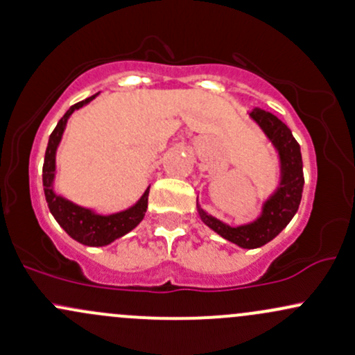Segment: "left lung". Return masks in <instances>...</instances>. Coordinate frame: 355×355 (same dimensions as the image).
I'll use <instances>...</instances> for the list:
<instances>
[{
  "label": "left lung",
  "mask_w": 355,
  "mask_h": 355,
  "mask_svg": "<svg viewBox=\"0 0 355 355\" xmlns=\"http://www.w3.org/2000/svg\"><path fill=\"white\" fill-rule=\"evenodd\" d=\"M249 115L277 150L281 164L279 186L262 205L261 216L250 223L230 227L215 216L208 215L203 208H200V205H198V213L201 222L222 235L225 240L237 243L242 249H257L277 237L296 215L303 194L304 178L300 144L295 140L291 130L279 118L261 108H254Z\"/></svg>",
  "instance_id": "left-lung-1"
}]
</instances>
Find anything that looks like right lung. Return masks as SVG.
I'll list each match as a JSON object with an SVG mask.
<instances>
[{
    "label": "right lung",
    "instance_id": "right-lung-1",
    "mask_svg": "<svg viewBox=\"0 0 355 355\" xmlns=\"http://www.w3.org/2000/svg\"><path fill=\"white\" fill-rule=\"evenodd\" d=\"M98 96L86 98V100L76 103L66 112V115L59 120L54 132L49 137L47 150H45V159H44V169H42V181H44V193L45 200H47L49 209L54 215L57 223L67 232V235L74 240H78L83 245L89 247H103L112 243L113 240L123 237L125 234L133 230L140 222L144 220L147 211V203H148V189L142 194L139 201H137L133 207L128 209H123L120 213H113V215H98L93 209H87L83 207H78L72 201L66 200V198L59 196L54 191V178H55V152L59 147L60 139H62V133L66 130V123L69 120V116L76 110L83 108L87 105L91 100Z\"/></svg>",
    "mask_w": 355,
    "mask_h": 355
}]
</instances>
